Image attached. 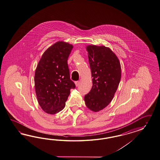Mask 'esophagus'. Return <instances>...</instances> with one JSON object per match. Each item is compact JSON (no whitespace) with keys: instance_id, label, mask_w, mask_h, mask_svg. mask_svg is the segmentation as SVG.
Wrapping results in <instances>:
<instances>
[{"instance_id":"esophagus-1","label":"esophagus","mask_w":160,"mask_h":160,"mask_svg":"<svg viewBox=\"0 0 160 160\" xmlns=\"http://www.w3.org/2000/svg\"><path fill=\"white\" fill-rule=\"evenodd\" d=\"M75 84H76V86L78 87L80 85V82H75Z\"/></svg>"}]
</instances>
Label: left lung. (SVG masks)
<instances>
[{
    "instance_id": "obj_1",
    "label": "left lung",
    "mask_w": 160,
    "mask_h": 160,
    "mask_svg": "<svg viewBox=\"0 0 160 160\" xmlns=\"http://www.w3.org/2000/svg\"><path fill=\"white\" fill-rule=\"evenodd\" d=\"M92 86L84 97L87 107L98 112L112 101L121 78V63L115 53L104 45H87Z\"/></svg>"
}]
</instances>
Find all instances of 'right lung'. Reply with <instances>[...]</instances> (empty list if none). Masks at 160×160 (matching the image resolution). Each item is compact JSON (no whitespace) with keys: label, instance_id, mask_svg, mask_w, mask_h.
<instances>
[{"label":"right lung","instance_id":"add662e5","mask_svg":"<svg viewBox=\"0 0 160 160\" xmlns=\"http://www.w3.org/2000/svg\"><path fill=\"white\" fill-rule=\"evenodd\" d=\"M72 44L58 41L48 48L39 60L35 74V88L40 106L49 114L62 111L74 88L70 80L68 59Z\"/></svg>","mask_w":160,"mask_h":160}]
</instances>
